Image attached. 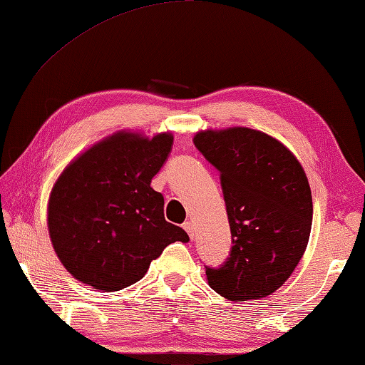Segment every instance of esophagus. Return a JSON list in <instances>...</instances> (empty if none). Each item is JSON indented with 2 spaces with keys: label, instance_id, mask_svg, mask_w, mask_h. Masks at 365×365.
Wrapping results in <instances>:
<instances>
[{
  "label": "esophagus",
  "instance_id": "34e87169",
  "mask_svg": "<svg viewBox=\"0 0 365 365\" xmlns=\"http://www.w3.org/2000/svg\"><path fill=\"white\" fill-rule=\"evenodd\" d=\"M183 228H185V232L188 233V237H190L191 240H193V238H195V233H196L193 222H191V220H187V222H185V224H183Z\"/></svg>",
  "mask_w": 365,
  "mask_h": 365
}]
</instances>
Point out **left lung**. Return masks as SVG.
I'll list each match as a JSON object with an SVG mask.
<instances>
[{
    "mask_svg": "<svg viewBox=\"0 0 365 365\" xmlns=\"http://www.w3.org/2000/svg\"><path fill=\"white\" fill-rule=\"evenodd\" d=\"M193 143L220 172L233 243L224 265L206 267L209 287L230 301L264 298L306 251L312 195L304 169L279 140L248 127L197 132Z\"/></svg>",
    "mask_w": 365,
    "mask_h": 365,
    "instance_id": "left-lung-1",
    "label": "left lung"
}]
</instances>
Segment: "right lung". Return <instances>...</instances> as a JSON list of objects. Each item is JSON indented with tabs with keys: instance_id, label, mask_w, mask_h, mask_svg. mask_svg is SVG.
<instances>
[{
	"instance_id": "right-lung-1",
	"label": "right lung",
	"mask_w": 365,
	"mask_h": 365,
	"mask_svg": "<svg viewBox=\"0 0 365 365\" xmlns=\"http://www.w3.org/2000/svg\"><path fill=\"white\" fill-rule=\"evenodd\" d=\"M172 145L169 132H117L63 170L49 195L48 230L72 277L119 292L143 279L165 246L188 242L183 228L164 219V196L151 188Z\"/></svg>"
}]
</instances>
